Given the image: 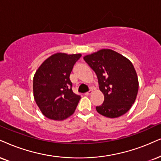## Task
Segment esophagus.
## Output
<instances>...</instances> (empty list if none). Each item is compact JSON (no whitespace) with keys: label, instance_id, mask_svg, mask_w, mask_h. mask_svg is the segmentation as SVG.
Returning <instances> with one entry per match:
<instances>
[{"label":"esophagus","instance_id":"esophagus-1","mask_svg":"<svg viewBox=\"0 0 161 161\" xmlns=\"http://www.w3.org/2000/svg\"><path fill=\"white\" fill-rule=\"evenodd\" d=\"M92 90H90L88 92H86V93H85V95H86V96H90V95L92 94Z\"/></svg>","mask_w":161,"mask_h":161}]
</instances>
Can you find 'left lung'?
Wrapping results in <instances>:
<instances>
[{
    "label": "left lung",
    "instance_id": "left-lung-1",
    "mask_svg": "<svg viewBox=\"0 0 161 161\" xmlns=\"http://www.w3.org/2000/svg\"><path fill=\"white\" fill-rule=\"evenodd\" d=\"M84 59L95 71L104 102L97 112L108 118H117L131 108L138 92L139 83L134 65L129 59L110 49H102Z\"/></svg>",
    "mask_w": 161,
    "mask_h": 161
}]
</instances>
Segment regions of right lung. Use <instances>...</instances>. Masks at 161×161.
Returning a JSON list of instances; mask_svg holds the SVG:
<instances>
[{"mask_svg": "<svg viewBox=\"0 0 161 161\" xmlns=\"http://www.w3.org/2000/svg\"><path fill=\"white\" fill-rule=\"evenodd\" d=\"M81 54L57 53L43 62L33 77V96L42 114L63 120L74 114L80 99L72 91L70 74Z\"/></svg>", "mask_w": 161, "mask_h": 161, "instance_id": "add662e5", "label": "right lung"}]
</instances>
